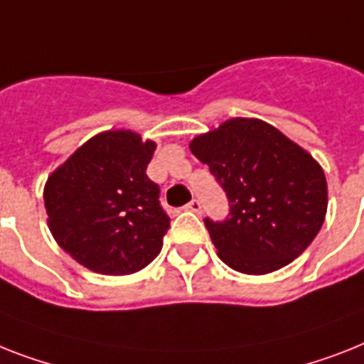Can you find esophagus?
<instances>
[{
    "mask_svg": "<svg viewBox=\"0 0 364 364\" xmlns=\"http://www.w3.org/2000/svg\"><path fill=\"white\" fill-rule=\"evenodd\" d=\"M186 208H188L189 212L200 214V212H203V204H200L197 199H193V200H191V203H188V206H186Z\"/></svg>",
    "mask_w": 364,
    "mask_h": 364,
    "instance_id": "esophagus-1",
    "label": "esophagus"
}]
</instances>
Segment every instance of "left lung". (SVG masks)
<instances>
[{
  "label": "left lung",
  "mask_w": 364,
  "mask_h": 364,
  "mask_svg": "<svg viewBox=\"0 0 364 364\" xmlns=\"http://www.w3.org/2000/svg\"><path fill=\"white\" fill-rule=\"evenodd\" d=\"M227 191L230 218L204 219L218 257L247 275L292 262L316 238L327 214L322 165L275 126L234 117L189 141Z\"/></svg>",
  "instance_id": "8db88e82"
}]
</instances>
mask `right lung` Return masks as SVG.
<instances>
[{
	"mask_svg": "<svg viewBox=\"0 0 364 364\" xmlns=\"http://www.w3.org/2000/svg\"><path fill=\"white\" fill-rule=\"evenodd\" d=\"M156 143L106 130L72 152L44 184L48 229L65 253L102 275H130L161 251L169 215L146 176Z\"/></svg>",
	"mask_w": 364,
	"mask_h": 364,
	"instance_id": "obj_1",
	"label": "right lung"
}]
</instances>
